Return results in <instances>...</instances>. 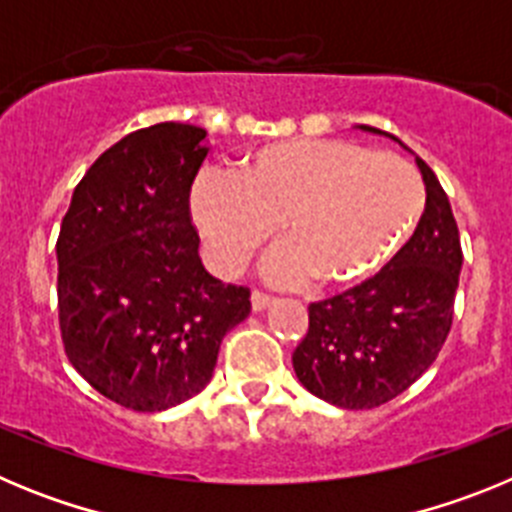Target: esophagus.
<instances>
[{
  "label": "esophagus",
  "instance_id": "obj_1",
  "mask_svg": "<svg viewBox=\"0 0 512 512\" xmlns=\"http://www.w3.org/2000/svg\"><path fill=\"white\" fill-rule=\"evenodd\" d=\"M271 302H274V297L266 295V292H261V289H253V292H251V307L256 312L266 310V307H269Z\"/></svg>",
  "mask_w": 512,
  "mask_h": 512
}]
</instances>
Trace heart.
I'll return each instance as SVG.
<instances>
[{
  "label": "heart",
  "instance_id": "obj_1",
  "mask_svg": "<svg viewBox=\"0 0 512 512\" xmlns=\"http://www.w3.org/2000/svg\"><path fill=\"white\" fill-rule=\"evenodd\" d=\"M425 210L418 171L351 140H282L248 153L235 176L205 171L192 215L223 271L241 269L277 225L282 248L264 274L274 284L346 287L410 241Z\"/></svg>",
  "mask_w": 512,
  "mask_h": 512
}]
</instances>
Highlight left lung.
I'll use <instances>...</instances> for the list:
<instances>
[{"instance_id":"8db88e82","label":"left lung","mask_w":512,"mask_h":512,"mask_svg":"<svg viewBox=\"0 0 512 512\" xmlns=\"http://www.w3.org/2000/svg\"><path fill=\"white\" fill-rule=\"evenodd\" d=\"M415 161L425 210L413 238L374 277L312 302L307 333L292 354L297 379L338 408L372 410L402 395L436 361L454 323L464 261L459 228L433 169Z\"/></svg>"}]
</instances>
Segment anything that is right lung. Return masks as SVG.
Instances as JSON below:
<instances>
[{"mask_svg":"<svg viewBox=\"0 0 512 512\" xmlns=\"http://www.w3.org/2000/svg\"><path fill=\"white\" fill-rule=\"evenodd\" d=\"M207 133L184 122L135 130L89 166L56 241L58 325L71 366L138 413L182 405L215 372L251 289L202 266L189 194Z\"/></svg>","mask_w":512,"mask_h":512,"instance_id":"add662e5","label":"right lung"}]
</instances>
